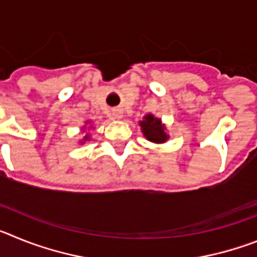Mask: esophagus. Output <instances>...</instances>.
<instances>
[{
	"mask_svg": "<svg viewBox=\"0 0 257 257\" xmlns=\"http://www.w3.org/2000/svg\"><path fill=\"white\" fill-rule=\"evenodd\" d=\"M113 115H114L115 119H121V118L123 117V114H122V112H121V110H119V109L114 110V112H113Z\"/></svg>",
	"mask_w": 257,
	"mask_h": 257,
	"instance_id": "1",
	"label": "esophagus"
}]
</instances>
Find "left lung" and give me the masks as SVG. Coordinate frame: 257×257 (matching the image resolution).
<instances>
[{
    "mask_svg": "<svg viewBox=\"0 0 257 257\" xmlns=\"http://www.w3.org/2000/svg\"><path fill=\"white\" fill-rule=\"evenodd\" d=\"M139 126L142 128L143 135L148 142L154 143V144H163L170 139L166 124L161 118L156 117L152 113H148L143 117V121L139 122Z\"/></svg>",
    "mask_w": 257,
    "mask_h": 257,
    "instance_id": "8db88e82",
    "label": "left lung"
}]
</instances>
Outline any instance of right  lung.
Instances as JSON below:
<instances>
[{
  "label": "right lung",
  "mask_w": 257,
  "mask_h": 257,
  "mask_svg": "<svg viewBox=\"0 0 257 257\" xmlns=\"http://www.w3.org/2000/svg\"><path fill=\"white\" fill-rule=\"evenodd\" d=\"M92 127H94V124L91 123V121H86L85 126L81 127V131H82V133H85L86 130H90V128H92ZM90 139H91V134L90 133L83 134V138L79 140V144H85V143L90 142Z\"/></svg>",
  "instance_id": "right-lung-1"
}]
</instances>
